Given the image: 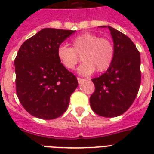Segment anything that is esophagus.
I'll use <instances>...</instances> for the list:
<instances>
[{
	"label": "esophagus",
	"mask_w": 154,
	"mask_h": 154,
	"mask_svg": "<svg viewBox=\"0 0 154 154\" xmlns=\"http://www.w3.org/2000/svg\"><path fill=\"white\" fill-rule=\"evenodd\" d=\"M85 80L83 79V78H81V77H77V82H78V83L79 84H81V83H82V82H84Z\"/></svg>",
	"instance_id": "obj_1"
}]
</instances>
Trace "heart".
Returning a JSON list of instances; mask_svg holds the SVG:
<instances>
[{
	"instance_id": "b5f03b06",
	"label": "heart",
	"mask_w": 154,
	"mask_h": 154,
	"mask_svg": "<svg viewBox=\"0 0 154 154\" xmlns=\"http://www.w3.org/2000/svg\"><path fill=\"white\" fill-rule=\"evenodd\" d=\"M72 48L60 45L57 56L61 65L68 69H72L79 62L82 56L84 62L77 69L83 76L92 74L95 71L101 72L107 70L114 57V46L111 41L100 37L92 32H84L74 37L71 42Z\"/></svg>"
}]
</instances>
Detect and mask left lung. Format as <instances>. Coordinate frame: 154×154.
I'll return each mask as SVG.
<instances>
[{
	"instance_id": "left-lung-1",
	"label": "left lung",
	"mask_w": 154,
	"mask_h": 154,
	"mask_svg": "<svg viewBox=\"0 0 154 154\" xmlns=\"http://www.w3.org/2000/svg\"><path fill=\"white\" fill-rule=\"evenodd\" d=\"M100 27L109 29L114 57L105 73L92 79L95 91L89 102L97 114L114 117L129 109L137 95L141 85V58L130 38L109 25Z\"/></svg>"
}]
</instances>
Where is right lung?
Wrapping results in <instances>:
<instances>
[{"label": "right lung", "mask_w": 154, "mask_h": 154, "mask_svg": "<svg viewBox=\"0 0 154 154\" xmlns=\"http://www.w3.org/2000/svg\"><path fill=\"white\" fill-rule=\"evenodd\" d=\"M73 32L45 28L19 49L14 60L17 95L25 109L33 117L55 119L67 109L78 82L59 61L57 51Z\"/></svg>", "instance_id": "1"}]
</instances>
